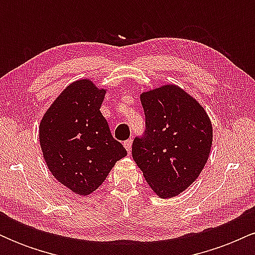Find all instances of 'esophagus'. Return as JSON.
I'll list each match as a JSON object with an SVG mask.
<instances>
[{
    "label": "esophagus",
    "instance_id": "34e87169",
    "mask_svg": "<svg viewBox=\"0 0 255 255\" xmlns=\"http://www.w3.org/2000/svg\"><path fill=\"white\" fill-rule=\"evenodd\" d=\"M131 144H133V140H131V139L126 140V141L124 142V145H125L126 150H127L128 153H130V150H131Z\"/></svg>",
    "mask_w": 255,
    "mask_h": 255
}]
</instances>
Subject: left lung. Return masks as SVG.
Returning <instances> with one entry per match:
<instances>
[{
  "mask_svg": "<svg viewBox=\"0 0 255 255\" xmlns=\"http://www.w3.org/2000/svg\"><path fill=\"white\" fill-rule=\"evenodd\" d=\"M146 130L131 156L159 198L186 191L203 171L212 146V124L203 105L176 85L140 95Z\"/></svg>",
  "mask_w": 255,
  "mask_h": 255,
  "instance_id": "8db88e82",
  "label": "left lung"
}]
</instances>
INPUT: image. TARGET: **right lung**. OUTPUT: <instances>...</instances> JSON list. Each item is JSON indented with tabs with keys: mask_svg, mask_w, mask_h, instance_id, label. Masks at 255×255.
Returning <instances> with one entry per match:
<instances>
[{
	"mask_svg": "<svg viewBox=\"0 0 255 255\" xmlns=\"http://www.w3.org/2000/svg\"><path fill=\"white\" fill-rule=\"evenodd\" d=\"M107 90L80 79L55 99L39 125V142L49 170L75 194L89 195L127 156L101 113Z\"/></svg>",
	"mask_w": 255,
	"mask_h": 255,
	"instance_id": "obj_1",
	"label": "right lung"
}]
</instances>
